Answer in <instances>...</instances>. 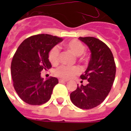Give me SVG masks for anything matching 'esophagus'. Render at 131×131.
<instances>
[{"label": "esophagus", "instance_id": "34e87169", "mask_svg": "<svg viewBox=\"0 0 131 131\" xmlns=\"http://www.w3.org/2000/svg\"><path fill=\"white\" fill-rule=\"evenodd\" d=\"M68 81L65 79H60L59 80V83H63V82H67Z\"/></svg>", "mask_w": 131, "mask_h": 131}]
</instances>
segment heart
I'll return each mask as SVG.
<instances>
[{
  "instance_id": "1",
  "label": "heart",
  "mask_w": 131,
  "mask_h": 131,
  "mask_svg": "<svg viewBox=\"0 0 131 131\" xmlns=\"http://www.w3.org/2000/svg\"><path fill=\"white\" fill-rule=\"evenodd\" d=\"M65 47L76 56H81L84 53L86 48L84 45L78 40H71L65 44ZM48 59L52 64L56 65L60 60V49L58 47H54L50 50L48 54ZM80 73V69L77 67H69L62 66L54 71V74L60 78L68 79Z\"/></svg>"
}]
</instances>
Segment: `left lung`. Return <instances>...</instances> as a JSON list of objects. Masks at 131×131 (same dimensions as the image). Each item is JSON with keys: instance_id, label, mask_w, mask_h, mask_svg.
<instances>
[{"instance_id": "1", "label": "left lung", "mask_w": 131, "mask_h": 131, "mask_svg": "<svg viewBox=\"0 0 131 131\" xmlns=\"http://www.w3.org/2000/svg\"><path fill=\"white\" fill-rule=\"evenodd\" d=\"M86 44L91 54L89 66L81 79H86V85L81 84L70 94L75 106L89 110L100 105L110 92L115 79L116 67L112 51L107 45L92 37H79Z\"/></svg>"}]
</instances>
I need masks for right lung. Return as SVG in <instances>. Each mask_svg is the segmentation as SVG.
I'll return each mask as SVG.
<instances>
[{
    "mask_svg": "<svg viewBox=\"0 0 131 131\" xmlns=\"http://www.w3.org/2000/svg\"><path fill=\"white\" fill-rule=\"evenodd\" d=\"M62 41L51 35H37L24 40L16 50L11 63L13 85L27 104L41 105L50 100L58 79L51 77L45 81L40 72L51 68L49 52Z\"/></svg>",
    "mask_w": 131,
    "mask_h": 131,
    "instance_id": "obj_1",
    "label": "right lung"
}]
</instances>
